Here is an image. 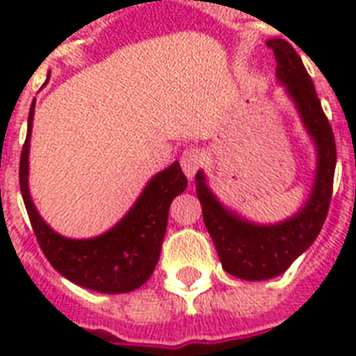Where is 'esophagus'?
Instances as JSON below:
<instances>
[{"label": "esophagus", "instance_id": "34e87169", "mask_svg": "<svg viewBox=\"0 0 356 356\" xmlns=\"http://www.w3.org/2000/svg\"><path fill=\"white\" fill-rule=\"evenodd\" d=\"M204 162H206V156H204L200 148H186L183 156H181V168H183L188 179H193L196 175V171L200 170Z\"/></svg>", "mask_w": 356, "mask_h": 356}]
</instances>
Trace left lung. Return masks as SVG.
Masks as SVG:
<instances>
[{
    "mask_svg": "<svg viewBox=\"0 0 356 356\" xmlns=\"http://www.w3.org/2000/svg\"><path fill=\"white\" fill-rule=\"evenodd\" d=\"M267 45L275 51L276 78L296 102L301 122L316 145V175L313 193L296 216L282 223L255 225L225 208L206 185L204 173H196V194L217 255L225 270L242 280H268L282 275L313 244L328 216L336 171L334 131L301 57L280 38L268 40Z\"/></svg>",
    "mask_w": 356,
    "mask_h": 356,
    "instance_id": "left-lung-1",
    "label": "left lung"
}]
</instances>
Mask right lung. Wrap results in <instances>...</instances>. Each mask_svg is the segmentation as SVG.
Listing matches in <instances>:
<instances>
[{"label": "right lung", "mask_w": 356, "mask_h": 356, "mask_svg": "<svg viewBox=\"0 0 356 356\" xmlns=\"http://www.w3.org/2000/svg\"><path fill=\"white\" fill-rule=\"evenodd\" d=\"M34 106L35 102H32L19 177L22 200L42 252L55 270L81 288L101 293L137 290L150 278L160 259L171 200L186 188L181 165L173 162L170 168L156 173L124 219L101 236L88 240L60 236L40 217L28 191V152Z\"/></svg>", "instance_id": "right-lung-1"}]
</instances>
